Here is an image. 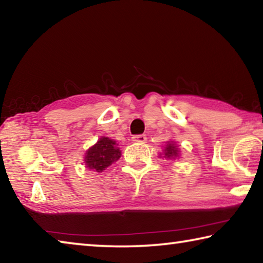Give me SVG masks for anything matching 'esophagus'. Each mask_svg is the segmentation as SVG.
Returning <instances> with one entry per match:
<instances>
[{
	"label": "esophagus",
	"mask_w": 263,
	"mask_h": 263,
	"mask_svg": "<svg viewBox=\"0 0 263 263\" xmlns=\"http://www.w3.org/2000/svg\"><path fill=\"white\" fill-rule=\"evenodd\" d=\"M146 140H147V138L145 135H136L132 137V141L135 142H145Z\"/></svg>",
	"instance_id": "34e87169"
}]
</instances>
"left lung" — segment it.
<instances>
[{"label":"left lung","mask_w":263,"mask_h":263,"mask_svg":"<svg viewBox=\"0 0 263 263\" xmlns=\"http://www.w3.org/2000/svg\"><path fill=\"white\" fill-rule=\"evenodd\" d=\"M179 153H180V151H179V148H177V146L175 145L174 141H168L163 148V158H166V159L179 158Z\"/></svg>","instance_id":"obj_1"}]
</instances>
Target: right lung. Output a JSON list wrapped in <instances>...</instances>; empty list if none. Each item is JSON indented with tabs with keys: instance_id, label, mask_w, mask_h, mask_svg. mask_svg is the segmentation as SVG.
<instances>
[{
	"instance_id": "obj_1",
	"label": "right lung",
	"mask_w": 263,
	"mask_h": 263,
	"mask_svg": "<svg viewBox=\"0 0 263 263\" xmlns=\"http://www.w3.org/2000/svg\"><path fill=\"white\" fill-rule=\"evenodd\" d=\"M122 152L117 147V144L108 137H102L97 140L94 146H91L86 152L84 162L86 167L90 171L101 173L105 171L110 164L117 161L121 158Z\"/></svg>"
}]
</instances>
